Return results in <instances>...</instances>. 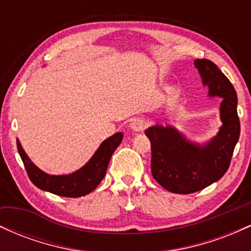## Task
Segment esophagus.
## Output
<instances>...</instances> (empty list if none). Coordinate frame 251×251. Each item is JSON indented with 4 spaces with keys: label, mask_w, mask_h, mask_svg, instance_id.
<instances>
[{
    "label": "esophagus",
    "mask_w": 251,
    "mask_h": 251,
    "mask_svg": "<svg viewBox=\"0 0 251 251\" xmlns=\"http://www.w3.org/2000/svg\"><path fill=\"white\" fill-rule=\"evenodd\" d=\"M146 126H148V122L144 118H134L131 122V125L129 127L133 129L134 132H142L145 129Z\"/></svg>",
    "instance_id": "1"
}]
</instances>
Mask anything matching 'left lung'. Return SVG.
<instances>
[{
  "instance_id": "8db88e82",
  "label": "left lung",
  "mask_w": 251,
  "mask_h": 251,
  "mask_svg": "<svg viewBox=\"0 0 251 251\" xmlns=\"http://www.w3.org/2000/svg\"><path fill=\"white\" fill-rule=\"evenodd\" d=\"M195 67L208 85L210 97H221L222 126L204 145L186 140L172 126L155 125L145 134L151 142V172L164 189L174 194L200 191L223 177L238 142L241 124L237 94L229 79L208 59L195 60Z\"/></svg>"
}]
</instances>
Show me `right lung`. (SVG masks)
Instances as JSON below:
<instances>
[{
	"instance_id": "add662e5",
	"label": "right lung",
	"mask_w": 251,
	"mask_h": 251,
	"mask_svg": "<svg viewBox=\"0 0 251 251\" xmlns=\"http://www.w3.org/2000/svg\"><path fill=\"white\" fill-rule=\"evenodd\" d=\"M123 133L118 132L101 143L99 149L97 150L93 157L88 160L86 165L81 169L73 172L71 175L65 176H51L41 171L25 154L22 149L19 139L17 143V151L20 157L25 164V169L27 171L28 177L34 185L43 191L51 192V194L62 196V197L76 198L81 197L97 189L100 181L103 179L107 170L109 159L116 149L120 145L123 140Z\"/></svg>"
}]
</instances>
